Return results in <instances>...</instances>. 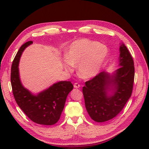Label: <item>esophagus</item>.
Masks as SVG:
<instances>
[{"instance_id": "34e87169", "label": "esophagus", "mask_w": 149, "mask_h": 149, "mask_svg": "<svg viewBox=\"0 0 149 149\" xmlns=\"http://www.w3.org/2000/svg\"><path fill=\"white\" fill-rule=\"evenodd\" d=\"M81 86V85L79 84V83H74V87L75 88H79Z\"/></svg>"}]
</instances>
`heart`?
I'll return each instance as SVG.
<instances>
[{
  "label": "heart",
  "mask_w": 149,
  "mask_h": 149,
  "mask_svg": "<svg viewBox=\"0 0 149 149\" xmlns=\"http://www.w3.org/2000/svg\"><path fill=\"white\" fill-rule=\"evenodd\" d=\"M108 55L107 47L97 41L79 39L74 41L66 48L63 68L66 72L72 71V65H76L81 77H93L100 72Z\"/></svg>",
  "instance_id": "b5f03b06"
}]
</instances>
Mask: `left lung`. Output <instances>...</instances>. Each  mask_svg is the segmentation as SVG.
<instances>
[{"instance_id":"obj_1","label":"left lung","mask_w":149,"mask_h":149,"mask_svg":"<svg viewBox=\"0 0 149 149\" xmlns=\"http://www.w3.org/2000/svg\"><path fill=\"white\" fill-rule=\"evenodd\" d=\"M120 67L112 75L100 72L83 88L85 106L91 119L104 122L115 117L131 97L134 79V61L124 44L120 47ZM111 91V94L109 92Z\"/></svg>"}]
</instances>
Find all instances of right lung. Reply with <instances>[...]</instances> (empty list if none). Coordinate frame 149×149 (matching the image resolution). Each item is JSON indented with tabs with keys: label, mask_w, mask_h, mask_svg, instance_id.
Returning a JSON list of instances; mask_svg holds the SVG:
<instances>
[{
	"label": "right lung",
	"mask_w": 149,
	"mask_h": 149,
	"mask_svg": "<svg viewBox=\"0 0 149 149\" xmlns=\"http://www.w3.org/2000/svg\"><path fill=\"white\" fill-rule=\"evenodd\" d=\"M32 43V41H29L23 44L13 61L11 70L13 93L18 106L30 120L38 124L51 125L59 120L66 97L74 86L70 81H59L36 95L23 86L19 76V61L24 49Z\"/></svg>",
	"instance_id": "obj_1"
}]
</instances>
